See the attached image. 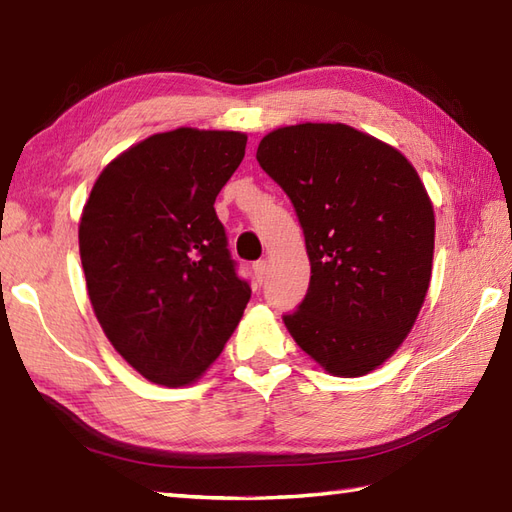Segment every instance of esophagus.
<instances>
[{
    "label": "esophagus",
    "mask_w": 512,
    "mask_h": 512,
    "mask_svg": "<svg viewBox=\"0 0 512 512\" xmlns=\"http://www.w3.org/2000/svg\"><path fill=\"white\" fill-rule=\"evenodd\" d=\"M253 270H255V279L259 281V284H262V281H264L266 275H268V264L264 262V259H259V262L253 264Z\"/></svg>",
    "instance_id": "esophagus-1"
}]
</instances>
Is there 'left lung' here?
<instances>
[{
  "label": "left lung",
  "instance_id": "8db88e82",
  "mask_svg": "<svg viewBox=\"0 0 512 512\" xmlns=\"http://www.w3.org/2000/svg\"><path fill=\"white\" fill-rule=\"evenodd\" d=\"M262 169L288 193L306 235L310 288L284 323L325 372H374L407 339L427 297L436 215L411 162L343 123L273 129Z\"/></svg>",
  "mask_w": 512,
  "mask_h": 512
}]
</instances>
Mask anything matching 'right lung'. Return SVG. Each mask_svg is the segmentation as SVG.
<instances>
[{"mask_svg":"<svg viewBox=\"0 0 512 512\" xmlns=\"http://www.w3.org/2000/svg\"><path fill=\"white\" fill-rule=\"evenodd\" d=\"M246 140L195 127L149 136L105 165L83 206L79 253L94 314L149 383H195L242 321L250 288L213 204Z\"/></svg>","mask_w":512,"mask_h":512,"instance_id":"obj_1","label":"right lung"}]
</instances>
